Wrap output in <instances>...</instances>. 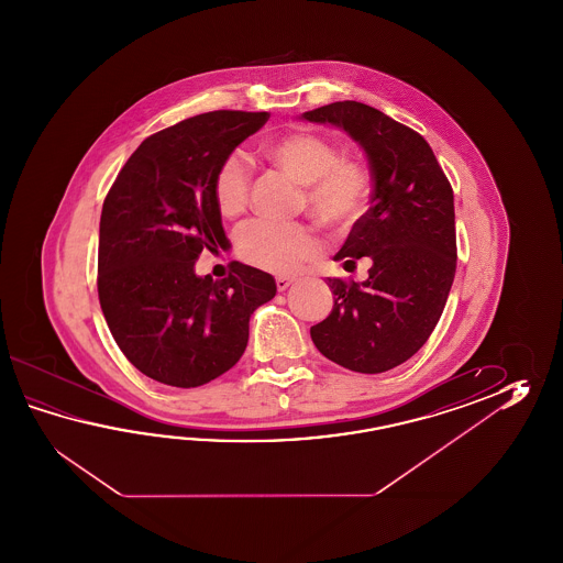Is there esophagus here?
<instances>
[{
    "label": "esophagus",
    "instance_id": "1",
    "mask_svg": "<svg viewBox=\"0 0 563 563\" xmlns=\"http://www.w3.org/2000/svg\"><path fill=\"white\" fill-rule=\"evenodd\" d=\"M296 279L289 276H279L276 277V286L279 291H286L287 287L291 286Z\"/></svg>",
    "mask_w": 563,
    "mask_h": 563
}]
</instances>
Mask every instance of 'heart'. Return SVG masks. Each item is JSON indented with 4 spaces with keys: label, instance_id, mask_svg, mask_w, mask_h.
<instances>
[{
    "label": "heart",
    "instance_id": "obj_1",
    "mask_svg": "<svg viewBox=\"0 0 563 563\" xmlns=\"http://www.w3.org/2000/svg\"><path fill=\"white\" fill-rule=\"evenodd\" d=\"M264 155L303 183V203L328 225L347 228L364 209L371 170L354 155H338L335 144L318 132L291 129L267 139ZM252 168L240 153L225 156L211 180L217 213L238 219L250 203ZM323 240L316 225L306 221H253L238 235V255L245 264L269 274H296L322 253Z\"/></svg>",
    "mask_w": 563,
    "mask_h": 563
}]
</instances>
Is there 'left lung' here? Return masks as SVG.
<instances>
[{"label": "left lung", "instance_id": "1", "mask_svg": "<svg viewBox=\"0 0 563 563\" xmlns=\"http://www.w3.org/2000/svg\"><path fill=\"white\" fill-rule=\"evenodd\" d=\"M303 119L358 141L374 180L371 209L334 255L347 272L371 260L368 279L328 277L334 308L311 340L347 371L380 374L415 356L443 313L456 269L453 187L419 132L376 108L344 100Z\"/></svg>", "mask_w": 563, "mask_h": 563}]
</instances>
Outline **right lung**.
<instances>
[{
    "label": "right lung",
    "mask_w": 563,
    "mask_h": 563,
    "mask_svg": "<svg viewBox=\"0 0 563 563\" xmlns=\"http://www.w3.org/2000/svg\"><path fill=\"white\" fill-rule=\"evenodd\" d=\"M267 119L213 110L155 132L104 199L100 308L122 354L156 383L195 388L233 368L253 311L276 296L274 277L250 265L217 282L192 269L205 250L229 247L211 195L216 168Z\"/></svg>",
    "instance_id": "obj_1"
}]
</instances>
